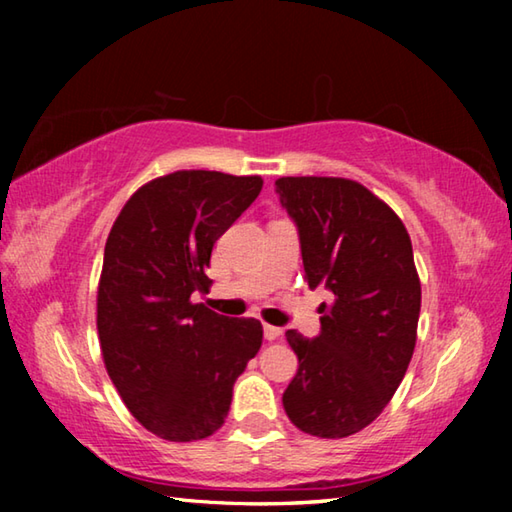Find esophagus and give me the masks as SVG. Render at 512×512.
Masks as SVG:
<instances>
[{
    "mask_svg": "<svg viewBox=\"0 0 512 512\" xmlns=\"http://www.w3.org/2000/svg\"><path fill=\"white\" fill-rule=\"evenodd\" d=\"M280 336H282V329L280 327L264 323V339L266 341H275V339H280Z\"/></svg>",
    "mask_w": 512,
    "mask_h": 512,
    "instance_id": "obj_1",
    "label": "esophagus"
}]
</instances>
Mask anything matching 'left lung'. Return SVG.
<instances>
[{
  "mask_svg": "<svg viewBox=\"0 0 512 512\" xmlns=\"http://www.w3.org/2000/svg\"><path fill=\"white\" fill-rule=\"evenodd\" d=\"M277 194L298 223L305 280L334 293L318 339L287 329L298 372L284 411L316 438H348L377 418L404 379L418 339L420 277L391 205L350 178L284 176Z\"/></svg>",
  "mask_w": 512,
  "mask_h": 512,
  "instance_id": "left-lung-1",
  "label": "left lung"
}]
</instances>
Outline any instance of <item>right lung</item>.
<instances>
[{
  "label": "right lung",
  "mask_w": 512,
  "mask_h": 512,
  "mask_svg": "<svg viewBox=\"0 0 512 512\" xmlns=\"http://www.w3.org/2000/svg\"><path fill=\"white\" fill-rule=\"evenodd\" d=\"M262 176L183 169L121 207L103 253L97 329L106 370L133 418L169 443L212 436L232 386L262 345L257 318L192 302L212 248L262 192Z\"/></svg>",
  "instance_id": "add662e5"
}]
</instances>
